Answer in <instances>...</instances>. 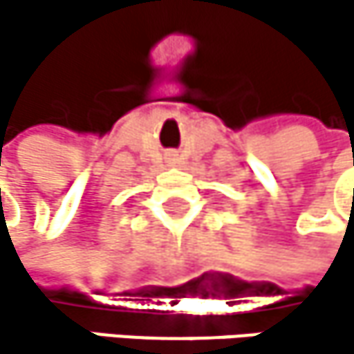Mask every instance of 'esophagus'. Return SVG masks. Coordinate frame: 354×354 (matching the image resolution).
I'll list each match as a JSON object with an SVG mask.
<instances>
[{"label":"esophagus","mask_w":354,"mask_h":354,"mask_svg":"<svg viewBox=\"0 0 354 354\" xmlns=\"http://www.w3.org/2000/svg\"><path fill=\"white\" fill-rule=\"evenodd\" d=\"M171 163H176V159H171Z\"/></svg>","instance_id":"34e87169"}]
</instances>
